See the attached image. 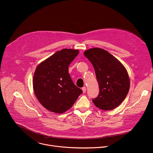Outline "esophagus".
I'll list each match as a JSON object with an SVG mask.
<instances>
[{"label": "esophagus", "instance_id": "1", "mask_svg": "<svg viewBox=\"0 0 153 153\" xmlns=\"http://www.w3.org/2000/svg\"><path fill=\"white\" fill-rule=\"evenodd\" d=\"M82 91H83V93H85V92H86V90H87L85 87H82Z\"/></svg>", "mask_w": 153, "mask_h": 153}]
</instances>
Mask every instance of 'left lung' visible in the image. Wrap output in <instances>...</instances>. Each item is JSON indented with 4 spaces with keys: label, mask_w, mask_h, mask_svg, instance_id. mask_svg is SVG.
<instances>
[{
    "label": "left lung",
    "mask_w": 153,
    "mask_h": 153,
    "mask_svg": "<svg viewBox=\"0 0 153 153\" xmlns=\"http://www.w3.org/2000/svg\"><path fill=\"white\" fill-rule=\"evenodd\" d=\"M85 56L93 65L100 87V93L93 100L94 104L103 110H113L126 98L130 88V80L123 65L107 51L91 48Z\"/></svg>",
    "instance_id": "obj_1"
}]
</instances>
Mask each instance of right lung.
Returning <instances> with one entry per match:
<instances>
[{"instance_id": "right-lung-1", "label": "right lung", "mask_w": 153, "mask_h": 153, "mask_svg": "<svg viewBox=\"0 0 153 153\" xmlns=\"http://www.w3.org/2000/svg\"><path fill=\"white\" fill-rule=\"evenodd\" d=\"M79 50L63 49L39 63L33 78L36 98L45 108L62 114L70 108L82 90L73 83L68 66L78 55Z\"/></svg>"}]
</instances>
